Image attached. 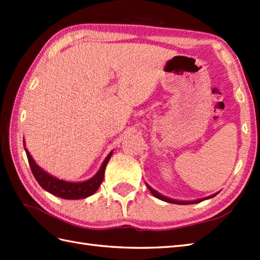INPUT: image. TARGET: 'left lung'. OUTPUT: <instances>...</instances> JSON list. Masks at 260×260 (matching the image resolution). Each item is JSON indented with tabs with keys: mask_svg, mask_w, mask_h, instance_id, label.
I'll use <instances>...</instances> for the list:
<instances>
[{
	"mask_svg": "<svg viewBox=\"0 0 260 260\" xmlns=\"http://www.w3.org/2000/svg\"><path fill=\"white\" fill-rule=\"evenodd\" d=\"M146 185H147V187H148V190L151 191V193H152V194H153L154 197L159 199V200H162V201L170 202V203H174V204H194V203L201 202V201H203V200H207V199L213 198L215 194H217V193H215V194H212V196L207 197V198H203V199H199V200H194V201H179V200H174V199H170V198H168V197H164V196L161 194V193H158L157 191L154 190L153 187H151L148 184H146Z\"/></svg>",
	"mask_w": 260,
	"mask_h": 260,
	"instance_id": "8db88e82",
	"label": "left lung"
}]
</instances>
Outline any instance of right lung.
Returning a JSON list of instances; mask_svg holds the SVG:
<instances>
[{
  "label": "right lung",
  "instance_id": "obj_1",
  "mask_svg": "<svg viewBox=\"0 0 260 260\" xmlns=\"http://www.w3.org/2000/svg\"><path fill=\"white\" fill-rule=\"evenodd\" d=\"M25 153H26L27 161H29L32 173L35 175L38 183L41 185V187H43V189L48 191L49 193H51L53 196L62 198V199H67V200H78V199H85L87 197L93 194V193L98 190V187L101 186L102 182L104 180L105 169H106V165L113 154V152H110L108 154L107 157L105 158V161L103 162L101 169H99L98 172L93 175L91 179L84 182H67L63 180H59L56 178V176L47 173L46 171H43L40 167H39V165H37L35 159L32 158L31 154L26 150V148H25Z\"/></svg>",
  "mask_w": 260,
  "mask_h": 260
}]
</instances>
